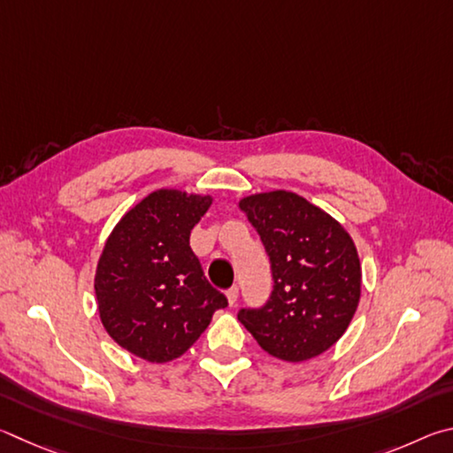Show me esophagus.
I'll use <instances>...</instances> for the list:
<instances>
[{
	"mask_svg": "<svg viewBox=\"0 0 453 453\" xmlns=\"http://www.w3.org/2000/svg\"><path fill=\"white\" fill-rule=\"evenodd\" d=\"M226 298H228V304H234L236 300H239V287H231L226 290Z\"/></svg>",
	"mask_w": 453,
	"mask_h": 453,
	"instance_id": "34e87169",
	"label": "esophagus"
}]
</instances>
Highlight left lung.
Instances as JSON below:
<instances>
[{
    "instance_id": "obj_1",
    "label": "left lung",
    "mask_w": 453,
    "mask_h": 453,
    "mask_svg": "<svg viewBox=\"0 0 453 453\" xmlns=\"http://www.w3.org/2000/svg\"><path fill=\"white\" fill-rule=\"evenodd\" d=\"M271 260L273 292L239 320L258 346L287 362L311 360L344 334L358 308L362 268L350 234L288 190L241 201Z\"/></svg>"
}]
</instances>
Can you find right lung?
Returning <instances> with one entry per match:
<instances>
[{"label":"right lung","mask_w":453,"mask_h":453,"mask_svg":"<svg viewBox=\"0 0 453 453\" xmlns=\"http://www.w3.org/2000/svg\"><path fill=\"white\" fill-rule=\"evenodd\" d=\"M211 196L161 188L119 220L95 274L99 316L109 336L147 362L185 354L228 304L190 249V231Z\"/></svg>","instance_id":"right-lung-1"}]
</instances>
